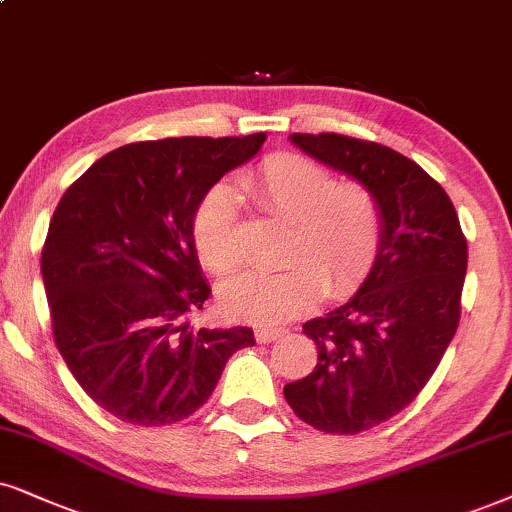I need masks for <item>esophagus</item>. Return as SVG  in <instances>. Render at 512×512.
Listing matches in <instances>:
<instances>
[{
	"label": "esophagus",
	"mask_w": 512,
	"mask_h": 512,
	"mask_svg": "<svg viewBox=\"0 0 512 512\" xmlns=\"http://www.w3.org/2000/svg\"><path fill=\"white\" fill-rule=\"evenodd\" d=\"M283 333H286V328H283V326H276V328H257V331H255V340H257V342H271V340L281 338Z\"/></svg>",
	"instance_id": "esophagus-1"
}]
</instances>
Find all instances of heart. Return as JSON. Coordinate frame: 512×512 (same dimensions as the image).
<instances>
[{
  "mask_svg": "<svg viewBox=\"0 0 512 512\" xmlns=\"http://www.w3.org/2000/svg\"><path fill=\"white\" fill-rule=\"evenodd\" d=\"M241 189L269 215L288 222L276 271H245L224 283L222 309L231 319L276 323L323 297L359 288L383 243V205L371 186L338 179L302 153H274L241 177ZM198 260L215 276L241 262V212L226 186H212L191 219Z\"/></svg>",
  "mask_w": 512,
  "mask_h": 512,
  "instance_id": "heart-1",
  "label": "heart"
}]
</instances>
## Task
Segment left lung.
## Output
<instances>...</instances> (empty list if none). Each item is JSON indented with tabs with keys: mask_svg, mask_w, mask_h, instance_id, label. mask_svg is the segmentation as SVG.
<instances>
[{
	"mask_svg": "<svg viewBox=\"0 0 512 512\" xmlns=\"http://www.w3.org/2000/svg\"><path fill=\"white\" fill-rule=\"evenodd\" d=\"M290 139L364 181L383 205L371 274L347 304L304 323L319 359L283 387L304 423L357 435L404 411L437 371L461 321L468 241L446 191L406 155L335 132Z\"/></svg>",
	"mask_w": 512,
	"mask_h": 512,
	"instance_id": "1",
	"label": "left lung"
}]
</instances>
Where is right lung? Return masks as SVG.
Listing matches in <instances>:
<instances>
[{
  "mask_svg": "<svg viewBox=\"0 0 512 512\" xmlns=\"http://www.w3.org/2000/svg\"><path fill=\"white\" fill-rule=\"evenodd\" d=\"M267 134L137 141L106 153L58 200L42 248L51 333L101 409L144 428L177 423L215 392L245 326H189L210 286L191 219Z\"/></svg>",
  "mask_w": 512,
  "mask_h": 512,
  "instance_id": "right-lung-1",
  "label": "right lung"
}]
</instances>
